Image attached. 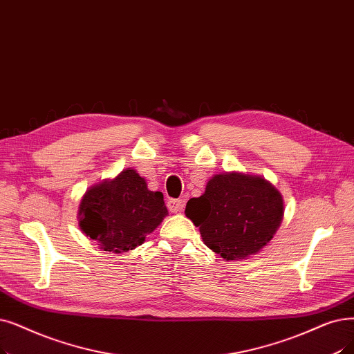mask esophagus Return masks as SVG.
I'll use <instances>...</instances> for the list:
<instances>
[{
  "mask_svg": "<svg viewBox=\"0 0 354 354\" xmlns=\"http://www.w3.org/2000/svg\"><path fill=\"white\" fill-rule=\"evenodd\" d=\"M182 207H183L182 199H175V198L167 199V208L171 209V212H179Z\"/></svg>",
  "mask_w": 354,
  "mask_h": 354,
  "instance_id": "1",
  "label": "esophagus"
}]
</instances>
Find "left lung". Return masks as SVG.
Masks as SVG:
<instances>
[{
    "mask_svg": "<svg viewBox=\"0 0 354 354\" xmlns=\"http://www.w3.org/2000/svg\"><path fill=\"white\" fill-rule=\"evenodd\" d=\"M187 217L199 227L207 248L225 260H239L266 245L283 217L279 191L259 176H214L205 192L192 198Z\"/></svg>",
    "mask_w": 354,
    "mask_h": 354,
    "instance_id": "obj_1",
    "label": "left lung"
}]
</instances>
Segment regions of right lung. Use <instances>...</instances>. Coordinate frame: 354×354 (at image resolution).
<instances>
[{
  "label": "right lung",
  "mask_w": 354,
  "mask_h": 354,
  "mask_svg": "<svg viewBox=\"0 0 354 354\" xmlns=\"http://www.w3.org/2000/svg\"><path fill=\"white\" fill-rule=\"evenodd\" d=\"M82 232L105 252H129L140 245L167 215L162 192L147 189L134 169L92 187L81 205Z\"/></svg>",
  "instance_id": "obj_1"
}]
</instances>
